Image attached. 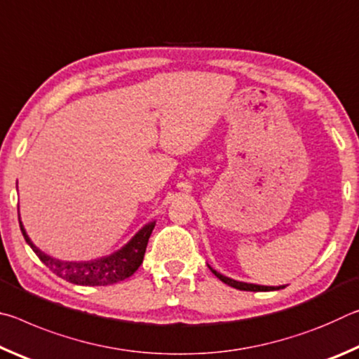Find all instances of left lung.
Instances as JSON below:
<instances>
[{
  "label": "left lung",
  "mask_w": 359,
  "mask_h": 359,
  "mask_svg": "<svg viewBox=\"0 0 359 359\" xmlns=\"http://www.w3.org/2000/svg\"><path fill=\"white\" fill-rule=\"evenodd\" d=\"M209 267H210V266H209ZM210 271L214 272V274H215L218 278H220V280H222L223 283H226V285H229V287H233V288H236V290H242V291H274V290L285 288V287H264V285H253V283H245V282L233 280V278H229V277H226V276L220 274V272H217L215 269H212V267H210Z\"/></svg>",
  "instance_id": "8db88e82"
}]
</instances>
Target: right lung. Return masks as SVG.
Wrapping results in <instances>:
<instances>
[{
	"instance_id": "add662e5",
	"label": "right lung",
	"mask_w": 359,
	"mask_h": 359,
	"mask_svg": "<svg viewBox=\"0 0 359 359\" xmlns=\"http://www.w3.org/2000/svg\"><path fill=\"white\" fill-rule=\"evenodd\" d=\"M19 223L27 244L33 248V252L38 255V258L53 274L65 278L66 282L85 285V287H104V285H112L125 280V278L135 274L137 267L142 264L149 238L155 228V222L145 224L142 229H139V233H136L135 238L128 244L121 247L115 253L107 255V257L90 261H62L41 252L33 244L32 239L28 238L27 231L20 222V217Z\"/></svg>"
}]
</instances>
